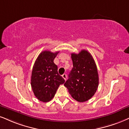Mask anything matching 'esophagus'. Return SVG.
I'll return each mask as SVG.
<instances>
[{
  "label": "esophagus",
  "instance_id": "1",
  "mask_svg": "<svg viewBox=\"0 0 129 129\" xmlns=\"http://www.w3.org/2000/svg\"><path fill=\"white\" fill-rule=\"evenodd\" d=\"M62 77H63V78H64V79H65V80H66V78H67V75H66V74H64L62 75Z\"/></svg>",
  "mask_w": 129,
  "mask_h": 129
}]
</instances>
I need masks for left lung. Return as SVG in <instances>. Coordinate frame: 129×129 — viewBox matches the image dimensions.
I'll use <instances>...</instances> for the list:
<instances>
[{
  "mask_svg": "<svg viewBox=\"0 0 129 129\" xmlns=\"http://www.w3.org/2000/svg\"><path fill=\"white\" fill-rule=\"evenodd\" d=\"M73 68L64 85L75 100L84 102L91 99L99 85L98 69L93 57L87 50L72 53Z\"/></svg>",
  "mask_w": 129,
  "mask_h": 129,
  "instance_id": "obj_1",
  "label": "left lung"
}]
</instances>
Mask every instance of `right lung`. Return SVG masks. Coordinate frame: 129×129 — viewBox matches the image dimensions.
Masks as SVG:
<instances>
[{"instance_id": "add662e5", "label": "right lung", "mask_w": 129, "mask_h": 129, "mask_svg": "<svg viewBox=\"0 0 129 129\" xmlns=\"http://www.w3.org/2000/svg\"><path fill=\"white\" fill-rule=\"evenodd\" d=\"M59 52L44 51L38 55L33 65L31 86L35 96L43 102L50 101L64 79L58 74L54 60Z\"/></svg>"}]
</instances>
